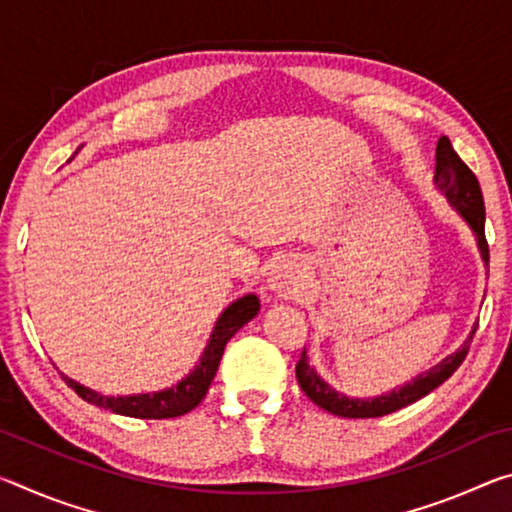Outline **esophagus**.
Listing matches in <instances>:
<instances>
[{
	"label": "esophagus",
	"mask_w": 512,
	"mask_h": 512,
	"mask_svg": "<svg viewBox=\"0 0 512 512\" xmlns=\"http://www.w3.org/2000/svg\"><path fill=\"white\" fill-rule=\"evenodd\" d=\"M266 291L282 300L296 298L302 291V268L293 259H280L266 277Z\"/></svg>",
	"instance_id": "34e87169"
}]
</instances>
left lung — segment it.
Masks as SVG:
<instances>
[{
	"label": "left lung",
	"mask_w": 512,
	"mask_h": 512,
	"mask_svg": "<svg viewBox=\"0 0 512 512\" xmlns=\"http://www.w3.org/2000/svg\"><path fill=\"white\" fill-rule=\"evenodd\" d=\"M433 185L440 194L447 198V203L454 207L456 214L467 223V228L472 230L476 239V248H479L483 264L488 266V241H485V207L479 180L474 173L467 169V164L458 158L456 151L452 149V142L443 135L436 146V176H433ZM474 323L467 339L463 341L461 348L456 352L447 354V357L436 363V366L420 372L418 377H413L406 384L393 388V391L381 393L375 397H350L341 391H336L327 384V381L318 375L314 366H309L307 350H302V357L296 366V377L311 402L320 409L339 415V418H379V415H388L393 411H400L404 406L422 400L424 395H429L433 388H438L443 381L454 375L456 368L461 366L470 343L476 332Z\"/></svg>",
	"instance_id": "left-lung-1"
}]
</instances>
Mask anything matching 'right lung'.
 I'll return each instance as SVG.
<instances>
[{
    "mask_svg": "<svg viewBox=\"0 0 512 512\" xmlns=\"http://www.w3.org/2000/svg\"><path fill=\"white\" fill-rule=\"evenodd\" d=\"M257 314H259V298L255 293H246V296L230 302V305L221 311V316L216 318L210 341H207L196 366L189 370L178 384L162 388V391L115 397V395H101L97 391H92V388L83 386L81 381L63 375V372H60V377L65 379V384L69 388H74L76 395L83 397L88 404L99 406V409H106L117 415H128V418H140V420L178 418V415H185L201 404V400L207 395V388H210L212 379L216 375V370H219L225 343H228L232 336H235L246 323H250Z\"/></svg>",
    "mask_w": 512,
    "mask_h": 512,
    "instance_id": "add662e5",
    "label": "right lung"
}]
</instances>
